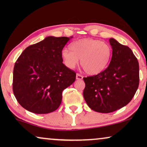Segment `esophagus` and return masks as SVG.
I'll return each instance as SVG.
<instances>
[{"mask_svg": "<svg viewBox=\"0 0 147 147\" xmlns=\"http://www.w3.org/2000/svg\"><path fill=\"white\" fill-rule=\"evenodd\" d=\"M76 79H77V80H82V79H83V76H81L79 74H76Z\"/></svg>", "mask_w": 147, "mask_h": 147, "instance_id": "obj_1", "label": "esophagus"}]
</instances>
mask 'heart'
<instances>
[{"mask_svg": "<svg viewBox=\"0 0 147 147\" xmlns=\"http://www.w3.org/2000/svg\"><path fill=\"white\" fill-rule=\"evenodd\" d=\"M69 49H63L61 57L69 69L79 63L89 75H97L105 69L112 55L111 47L100 40L84 38L74 41Z\"/></svg>", "mask_w": 147, "mask_h": 147, "instance_id": "b5f03b06", "label": "heart"}]
</instances>
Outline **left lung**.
Masks as SVG:
<instances>
[{
	"label": "left lung",
	"mask_w": 147,
	"mask_h": 147,
	"mask_svg": "<svg viewBox=\"0 0 147 147\" xmlns=\"http://www.w3.org/2000/svg\"><path fill=\"white\" fill-rule=\"evenodd\" d=\"M109 41L112 56L108 67L98 75L84 78L85 101L100 113H110L127 105L139 84V65L133 52L113 38Z\"/></svg>",
	"instance_id": "obj_1"
}]
</instances>
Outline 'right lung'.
<instances>
[{
    "instance_id": "obj_1",
    "label": "right lung",
    "mask_w": 147,
    "mask_h": 147,
    "mask_svg": "<svg viewBox=\"0 0 147 147\" xmlns=\"http://www.w3.org/2000/svg\"><path fill=\"white\" fill-rule=\"evenodd\" d=\"M71 37L49 36L23 51L13 69V90L20 105L35 114L59 108L62 92L75 82L76 74L62 63L61 52Z\"/></svg>"
}]
</instances>
